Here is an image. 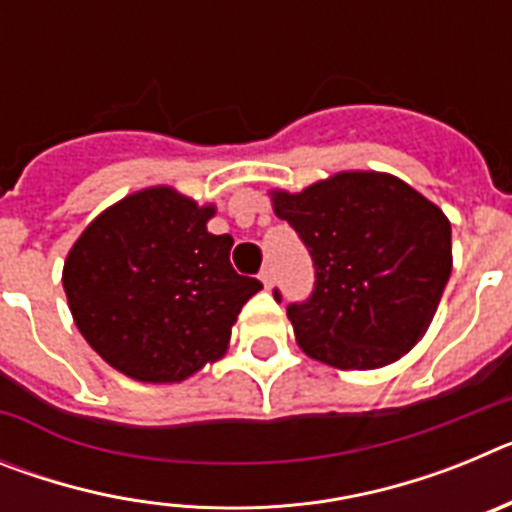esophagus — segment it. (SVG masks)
Instances as JSON below:
<instances>
[{
  "mask_svg": "<svg viewBox=\"0 0 512 512\" xmlns=\"http://www.w3.org/2000/svg\"><path fill=\"white\" fill-rule=\"evenodd\" d=\"M259 277H261V282H264V287L269 289V287H271V282H274V271H271V266H269V264H266L264 269H261Z\"/></svg>",
  "mask_w": 512,
  "mask_h": 512,
  "instance_id": "1",
  "label": "esophagus"
}]
</instances>
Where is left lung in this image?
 I'll list each match as a JSON object with an SVG mask.
<instances>
[{
	"instance_id": "obj_1",
	"label": "left lung",
	"mask_w": 512,
	"mask_h": 512,
	"mask_svg": "<svg viewBox=\"0 0 512 512\" xmlns=\"http://www.w3.org/2000/svg\"><path fill=\"white\" fill-rule=\"evenodd\" d=\"M274 212L295 228L315 269L310 297L287 305L302 351L338 369H377L408 354L449 282L446 215L374 171L274 192ZM274 300L282 302L279 289Z\"/></svg>"
}]
</instances>
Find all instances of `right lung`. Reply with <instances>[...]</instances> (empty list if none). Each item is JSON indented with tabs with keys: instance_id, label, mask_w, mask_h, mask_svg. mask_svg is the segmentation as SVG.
Instances as JSON below:
<instances>
[{
	"instance_id": "add662e5",
	"label": "right lung",
	"mask_w": 512,
	"mask_h": 512,
	"mask_svg": "<svg viewBox=\"0 0 512 512\" xmlns=\"http://www.w3.org/2000/svg\"><path fill=\"white\" fill-rule=\"evenodd\" d=\"M212 207L169 187L104 210L63 264L76 328L117 372L182 382L225 354L241 307L264 284L230 264L233 238L207 233Z\"/></svg>"
}]
</instances>
